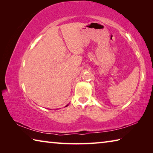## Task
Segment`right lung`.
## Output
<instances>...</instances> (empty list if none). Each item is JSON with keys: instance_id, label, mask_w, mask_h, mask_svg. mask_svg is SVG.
<instances>
[{"instance_id": "obj_1", "label": "right lung", "mask_w": 153, "mask_h": 153, "mask_svg": "<svg viewBox=\"0 0 153 153\" xmlns=\"http://www.w3.org/2000/svg\"><path fill=\"white\" fill-rule=\"evenodd\" d=\"M67 106H68V105H67V106H66V107H67Z\"/></svg>"}]
</instances>
